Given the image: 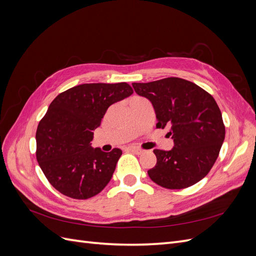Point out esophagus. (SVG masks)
Returning <instances> with one entry per match:
<instances>
[{
  "label": "esophagus",
  "instance_id": "34e87169",
  "mask_svg": "<svg viewBox=\"0 0 256 256\" xmlns=\"http://www.w3.org/2000/svg\"><path fill=\"white\" fill-rule=\"evenodd\" d=\"M127 150L134 152V154H140L143 152V150L138 148V147H136V146H128L127 147Z\"/></svg>",
  "mask_w": 256,
  "mask_h": 256
}]
</instances>
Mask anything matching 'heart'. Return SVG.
Masks as SVG:
<instances>
[{"instance_id":"b5f03b06","label":"heart","mask_w":256,"mask_h":256,"mask_svg":"<svg viewBox=\"0 0 256 256\" xmlns=\"http://www.w3.org/2000/svg\"><path fill=\"white\" fill-rule=\"evenodd\" d=\"M134 98H136V97H134ZM132 99H134V98H132Z\"/></svg>"}]
</instances>
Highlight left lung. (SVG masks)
Segmentation results:
<instances>
[{
    "instance_id": "left-lung-1",
    "label": "left lung",
    "mask_w": 256,
    "mask_h": 256,
    "mask_svg": "<svg viewBox=\"0 0 256 256\" xmlns=\"http://www.w3.org/2000/svg\"><path fill=\"white\" fill-rule=\"evenodd\" d=\"M138 95L152 102L157 128L168 127L171 150H154L157 164L147 173L166 189H184L208 174L226 136L222 114L214 97L180 78L132 83Z\"/></svg>"
}]
</instances>
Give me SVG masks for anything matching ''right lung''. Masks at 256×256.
Masks as SVG:
<instances>
[{"mask_svg": "<svg viewBox=\"0 0 256 256\" xmlns=\"http://www.w3.org/2000/svg\"><path fill=\"white\" fill-rule=\"evenodd\" d=\"M132 92L126 82L85 83L60 92L50 104L37 127L36 158L62 194L86 200L109 184L122 150L92 148V131L100 126L108 108Z\"/></svg>", "mask_w": 256, "mask_h": 256, "instance_id": "add662e5", "label": "right lung"}]
</instances>
